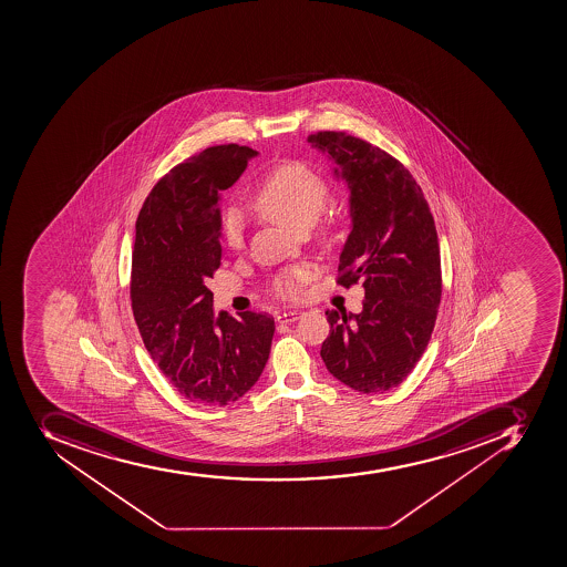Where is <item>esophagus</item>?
I'll list each match as a JSON object with an SVG mask.
<instances>
[{
  "instance_id": "esophagus-1",
  "label": "esophagus",
  "mask_w": 567,
  "mask_h": 567,
  "mask_svg": "<svg viewBox=\"0 0 567 567\" xmlns=\"http://www.w3.org/2000/svg\"><path fill=\"white\" fill-rule=\"evenodd\" d=\"M301 310H284V312L277 313V321L278 322H292L296 321V319L301 318Z\"/></svg>"
}]
</instances>
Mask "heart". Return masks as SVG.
I'll use <instances>...</instances> for the list:
<instances>
[{
	"mask_svg": "<svg viewBox=\"0 0 567 567\" xmlns=\"http://www.w3.org/2000/svg\"><path fill=\"white\" fill-rule=\"evenodd\" d=\"M324 196L327 184L318 171L303 162L289 161L264 176V181L249 198V207L269 221L300 231L318 219ZM223 237L228 248L237 249L245 243V228L234 210L223 219ZM309 277L307 267H298L295 271L281 275L277 280L278 295H300L301 287Z\"/></svg>",
	"mask_w": 567,
	"mask_h": 567,
	"instance_id": "b5f03b06",
	"label": "heart"
}]
</instances>
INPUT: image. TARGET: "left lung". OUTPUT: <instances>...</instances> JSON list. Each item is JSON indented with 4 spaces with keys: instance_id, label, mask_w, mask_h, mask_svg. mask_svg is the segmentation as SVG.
Here are the masks:
<instances>
[{
    "instance_id": "8db88e82",
    "label": "left lung",
    "mask_w": 567,
    "mask_h": 567,
    "mask_svg": "<svg viewBox=\"0 0 567 567\" xmlns=\"http://www.w3.org/2000/svg\"><path fill=\"white\" fill-rule=\"evenodd\" d=\"M350 190L351 231L339 257V284L362 281V312L327 310L321 346L328 371L353 391L400 385L429 346L441 303V251L423 190L380 147L344 132L309 135Z\"/></svg>"
}]
</instances>
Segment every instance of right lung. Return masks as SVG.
Masks as SVG:
<instances>
[{
	"mask_svg": "<svg viewBox=\"0 0 567 567\" xmlns=\"http://www.w3.org/2000/svg\"><path fill=\"white\" fill-rule=\"evenodd\" d=\"M257 155L239 144L203 150L158 181L135 223V322L155 364L194 405L225 406L245 396L271 351L272 318L216 313L205 286L221 266V193Z\"/></svg>",
	"mask_w": 567,
	"mask_h": 567,
	"instance_id": "right-lung-1",
	"label": "right lung"
}]
</instances>
